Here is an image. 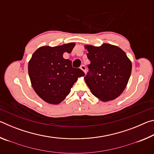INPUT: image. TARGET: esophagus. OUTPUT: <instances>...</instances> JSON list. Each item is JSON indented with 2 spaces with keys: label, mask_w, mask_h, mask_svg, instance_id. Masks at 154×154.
<instances>
[{
  "label": "esophagus",
  "mask_w": 154,
  "mask_h": 154,
  "mask_svg": "<svg viewBox=\"0 0 154 154\" xmlns=\"http://www.w3.org/2000/svg\"><path fill=\"white\" fill-rule=\"evenodd\" d=\"M80 69H82V71L85 73V72H86V68H85V66H84V65H82V66H80Z\"/></svg>",
  "instance_id": "obj_1"
}]
</instances>
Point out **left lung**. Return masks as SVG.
<instances>
[{"label": "left lung", "instance_id": "obj_1", "mask_svg": "<svg viewBox=\"0 0 154 154\" xmlns=\"http://www.w3.org/2000/svg\"><path fill=\"white\" fill-rule=\"evenodd\" d=\"M90 64L85 82L99 100H113L123 92L132 71V63L119 47L103 43L96 47L85 45Z\"/></svg>", "mask_w": 154, "mask_h": 154}]
</instances>
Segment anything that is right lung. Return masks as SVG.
<instances>
[{
	"label": "right lung",
	"mask_w": 154,
	"mask_h": 154,
	"mask_svg": "<svg viewBox=\"0 0 154 154\" xmlns=\"http://www.w3.org/2000/svg\"><path fill=\"white\" fill-rule=\"evenodd\" d=\"M75 43L50 47L42 46L34 52L28 62V75L34 90L46 103L58 105L71 92L78 77L85 75L82 70L72 66L64 52L71 53Z\"/></svg>",
	"instance_id": "obj_1"
}]
</instances>
